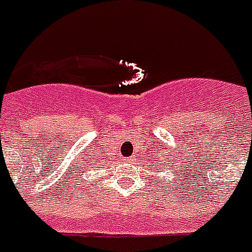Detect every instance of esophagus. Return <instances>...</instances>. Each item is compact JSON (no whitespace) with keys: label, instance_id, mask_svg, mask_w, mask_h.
<instances>
[{"label":"esophagus","instance_id":"34e87169","mask_svg":"<svg viewBox=\"0 0 252 252\" xmlns=\"http://www.w3.org/2000/svg\"><path fill=\"white\" fill-rule=\"evenodd\" d=\"M128 160H129V161H132V160H135V158H133V156H131V158H128Z\"/></svg>","mask_w":252,"mask_h":252}]
</instances>
